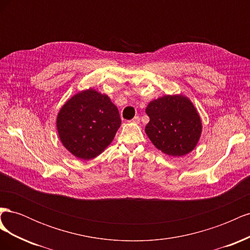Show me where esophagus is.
<instances>
[{
	"label": "esophagus",
	"instance_id": "1",
	"mask_svg": "<svg viewBox=\"0 0 250 250\" xmlns=\"http://www.w3.org/2000/svg\"><path fill=\"white\" fill-rule=\"evenodd\" d=\"M132 123H135V124H139L140 123V118L139 117H134L132 120H131Z\"/></svg>",
	"mask_w": 250,
	"mask_h": 250
}]
</instances>
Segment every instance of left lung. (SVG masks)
I'll use <instances>...</instances> for the list:
<instances>
[{"mask_svg":"<svg viewBox=\"0 0 250 250\" xmlns=\"http://www.w3.org/2000/svg\"><path fill=\"white\" fill-rule=\"evenodd\" d=\"M145 111L150 119L145 132L165 154L184 156L197 146L202 132L201 118L188 97L165 95L150 101Z\"/></svg>","mask_w":250,"mask_h":250,"instance_id":"8db88e82","label":"left lung"}]
</instances>
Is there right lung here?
<instances>
[{"instance_id":"right-lung-1","label":"right lung","mask_w":250,"mask_h":250,"mask_svg":"<svg viewBox=\"0 0 250 250\" xmlns=\"http://www.w3.org/2000/svg\"><path fill=\"white\" fill-rule=\"evenodd\" d=\"M121 125L118 107L110 98L94 88L72 96L56 118L63 147L78 160H93L112 142Z\"/></svg>"}]
</instances>
